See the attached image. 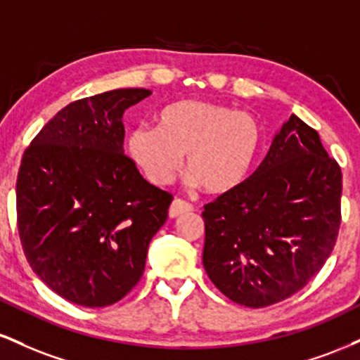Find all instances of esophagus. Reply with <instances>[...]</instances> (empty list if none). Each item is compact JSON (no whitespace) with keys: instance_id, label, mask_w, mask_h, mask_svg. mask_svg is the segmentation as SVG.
Wrapping results in <instances>:
<instances>
[{"instance_id":"obj_1","label":"esophagus","mask_w":360,"mask_h":360,"mask_svg":"<svg viewBox=\"0 0 360 360\" xmlns=\"http://www.w3.org/2000/svg\"><path fill=\"white\" fill-rule=\"evenodd\" d=\"M193 212V206L188 203V201H183V200H174L169 206V217L171 218H177L181 217V214H186Z\"/></svg>"}]
</instances>
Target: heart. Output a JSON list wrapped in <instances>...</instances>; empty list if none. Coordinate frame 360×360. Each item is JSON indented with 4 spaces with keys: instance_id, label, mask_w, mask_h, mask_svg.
Here are the masks:
<instances>
[{
    "instance_id": "b5f03b06",
    "label": "heart",
    "mask_w": 360,
    "mask_h": 360,
    "mask_svg": "<svg viewBox=\"0 0 360 360\" xmlns=\"http://www.w3.org/2000/svg\"><path fill=\"white\" fill-rule=\"evenodd\" d=\"M260 147L262 127L254 115L198 100L172 103L159 128L140 125L128 137V152L150 183H171L186 157L193 183L214 196L247 179Z\"/></svg>"
}]
</instances>
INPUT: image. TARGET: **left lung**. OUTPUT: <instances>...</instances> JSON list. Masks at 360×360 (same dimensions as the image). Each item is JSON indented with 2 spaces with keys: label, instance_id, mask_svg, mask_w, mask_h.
<instances>
[{
  "label": "left lung",
  "instance_id": "1",
  "mask_svg": "<svg viewBox=\"0 0 360 360\" xmlns=\"http://www.w3.org/2000/svg\"><path fill=\"white\" fill-rule=\"evenodd\" d=\"M342 171L320 135L291 115L237 189L205 205L203 266L226 298L264 308L308 284L340 226Z\"/></svg>",
  "mask_w": 360,
  "mask_h": 360
}]
</instances>
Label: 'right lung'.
Segmentation results:
<instances>
[{"label":"right lung","mask_w":360,"mask_h":360,"mask_svg":"<svg viewBox=\"0 0 360 360\" xmlns=\"http://www.w3.org/2000/svg\"><path fill=\"white\" fill-rule=\"evenodd\" d=\"M152 91L113 89L62 108L25 150L16 179L28 264L71 303L101 308L131 291L172 196L123 154L122 117Z\"/></svg>","instance_id":"obj_1"}]
</instances>
